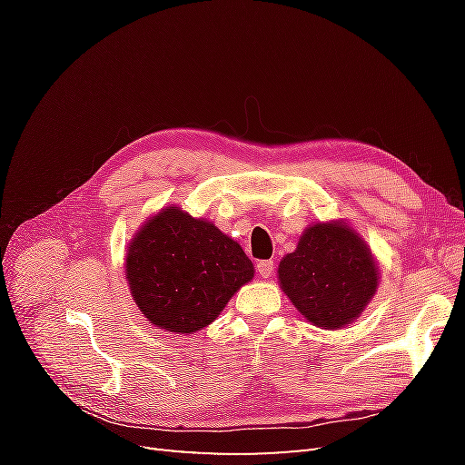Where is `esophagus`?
<instances>
[{
	"mask_svg": "<svg viewBox=\"0 0 465 465\" xmlns=\"http://www.w3.org/2000/svg\"><path fill=\"white\" fill-rule=\"evenodd\" d=\"M256 270H258V273H260L263 279H270V277L273 275V262H272V260H262V262H258Z\"/></svg>",
	"mask_w": 465,
	"mask_h": 465,
	"instance_id": "obj_1",
	"label": "esophagus"
}]
</instances>
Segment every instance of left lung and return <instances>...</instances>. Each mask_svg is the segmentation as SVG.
<instances>
[{
	"label": "left lung",
	"instance_id": "8db88e82",
	"mask_svg": "<svg viewBox=\"0 0 465 465\" xmlns=\"http://www.w3.org/2000/svg\"><path fill=\"white\" fill-rule=\"evenodd\" d=\"M279 287L322 330H341L374 299L380 270L362 236L341 219L308 224L277 267Z\"/></svg>",
	"mask_w": 465,
	"mask_h": 465
}]
</instances>
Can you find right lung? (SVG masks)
Returning a JSON list of instances; mask_svg holds the SVG:
<instances>
[{
    "label": "right lung",
    "mask_w": 465,
    "mask_h": 465,
    "mask_svg": "<svg viewBox=\"0 0 465 465\" xmlns=\"http://www.w3.org/2000/svg\"><path fill=\"white\" fill-rule=\"evenodd\" d=\"M125 279L151 326L195 333L254 277L242 246L213 223L178 205L151 215L125 250Z\"/></svg>",
    "instance_id": "1"
}]
</instances>
